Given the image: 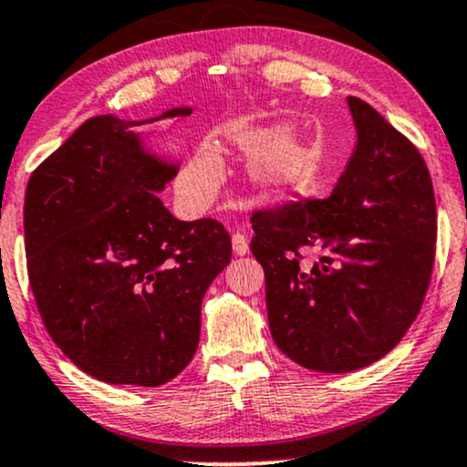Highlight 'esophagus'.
Segmentation results:
<instances>
[{"label": "esophagus", "instance_id": "esophagus-1", "mask_svg": "<svg viewBox=\"0 0 467 467\" xmlns=\"http://www.w3.org/2000/svg\"><path fill=\"white\" fill-rule=\"evenodd\" d=\"M233 250L237 256H245V254L250 252V244H247L245 234H241V233L233 234Z\"/></svg>", "mask_w": 467, "mask_h": 467}]
</instances>
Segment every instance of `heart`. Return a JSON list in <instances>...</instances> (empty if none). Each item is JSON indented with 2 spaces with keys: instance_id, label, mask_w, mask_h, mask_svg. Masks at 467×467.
Wrapping results in <instances>:
<instances>
[{
  "instance_id": "b5f03b06",
  "label": "heart",
  "mask_w": 467,
  "mask_h": 467,
  "mask_svg": "<svg viewBox=\"0 0 467 467\" xmlns=\"http://www.w3.org/2000/svg\"><path fill=\"white\" fill-rule=\"evenodd\" d=\"M273 133L271 128H239L228 134V140L241 151L256 149L247 161V172L258 188L269 192L290 190L303 182L312 153L306 139L292 130H284L275 137ZM220 179L222 161L217 153L209 147L198 149L179 177V196L192 204L204 202L213 196Z\"/></svg>"
}]
</instances>
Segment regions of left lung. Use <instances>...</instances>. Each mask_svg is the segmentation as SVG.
I'll return each instance as SVG.
<instances>
[{"mask_svg": "<svg viewBox=\"0 0 467 467\" xmlns=\"http://www.w3.org/2000/svg\"><path fill=\"white\" fill-rule=\"evenodd\" d=\"M348 107L357 147L333 194L252 215L273 341L322 374L368 368L400 344L436 256V198L419 149L360 98Z\"/></svg>", "mask_w": 467, "mask_h": 467, "instance_id": "obj_1", "label": "left lung"}]
</instances>
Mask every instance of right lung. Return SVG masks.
Segmentation results:
<instances>
[{"label":"right lung","instance_id":"add662e5","mask_svg":"<svg viewBox=\"0 0 467 467\" xmlns=\"http://www.w3.org/2000/svg\"><path fill=\"white\" fill-rule=\"evenodd\" d=\"M145 121L87 119L31 172L25 192L29 285L48 335L98 380L160 387L196 354L201 306L230 263L220 222H182L160 192L177 161L145 147Z\"/></svg>","mask_w":467,"mask_h":467}]
</instances>
